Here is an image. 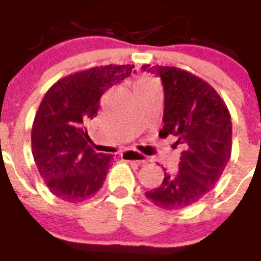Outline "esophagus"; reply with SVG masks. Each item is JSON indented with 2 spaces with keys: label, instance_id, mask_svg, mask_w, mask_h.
<instances>
[{
  "label": "esophagus",
  "instance_id": "1",
  "mask_svg": "<svg viewBox=\"0 0 261 261\" xmlns=\"http://www.w3.org/2000/svg\"><path fill=\"white\" fill-rule=\"evenodd\" d=\"M121 158L125 159V161H133V162H137L140 165H145L147 163V158L144 154L138 153L136 150H126L121 154Z\"/></svg>",
  "mask_w": 261,
  "mask_h": 261
}]
</instances>
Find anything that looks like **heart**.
Segmentation results:
<instances>
[{"instance_id":"obj_1","label":"heart","mask_w":261,"mask_h":261,"mask_svg":"<svg viewBox=\"0 0 261 261\" xmlns=\"http://www.w3.org/2000/svg\"><path fill=\"white\" fill-rule=\"evenodd\" d=\"M149 82H153V81H150V80H141V81H138V84H137V85H144V84H149Z\"/></svg>"}]
</instances>
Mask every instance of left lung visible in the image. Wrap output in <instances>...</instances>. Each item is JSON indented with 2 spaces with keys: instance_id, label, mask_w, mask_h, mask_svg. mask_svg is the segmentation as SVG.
Segmentation results:
<instances>
[{
  "instance_id": "1",
  "label": "left lung",
  "mask_w": 261,
  "mask_h": 261,
  "mask_svg": "<svg viewBox=\"0 0 261 261\" xmlns=\"http://www.w3.org/2000/svg\"><path fill=\"white\" fill-rule=\"evenodd\" d=\"M162 80L165 90L163 128L159 137L172 135L183 150L176 174L146 192L158 208L177 211L204 197L220 180L231 155V116L220 94L204 80L175 66L144 65Z\"/></svg>"
}]
</instances>
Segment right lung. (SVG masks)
<instances>
[{
  "instance_id": "1",
  "label": "right lung",
  "mask_w": 261,
  "mask_h": 261,
  "mask_svg": "<svg viewBox=\"0 0 261 261\" xmlns=\"http://www.w3.org/2000/svg\"><path fill=\"white\" fill-rule=\"evenodd\" d=\"M133 68L94 66L61 78L45 93L32 124V155L48 190L59 199L81 202L102 188L114 155L89 146L86 123L98 115L103 94Z\"/></svg>"
}]
</instances>
